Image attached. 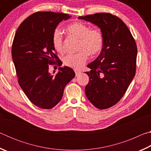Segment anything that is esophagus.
Here are the masks:
<instances>
[{
  "mask_svg": "<svg viewBox=\"0 0 151 151\" xmlns=\"http://www.w3.org/2000/svg\"><path fill=\"white\" fill-rule=\"evenodd\" d=\"M75 74H76V76H78V75H80V74L81 73V70H77V69H75Z\"/></svg>",
  "mask_w": 151,
  "mask_h": 151,
  "instance_id": "1",
  "label": "esophagus"
}]
</instances>
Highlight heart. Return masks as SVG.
I'll list each match as a JSON object with an SVG mask.
<instances>
[{
  "mask_svg": "<svg viewBox=\"0 0 151 151\" xmlns=\"http://www.w3.org/2000/svg\"><path fill=\"white\" fill-rule=\"evenodd\" d=\"M65 31L72 37L78 39V50L76 54L66 55L63 63L69 67L79 68L83 66L88 59V55L98 54L103 46V36L97 29H90L82 22H74L65 28ZM53 47L58 52H63V39L59 30L56 29L52 33Z\"/></svg>",
  "mask_w": 151,
  "mask_h": 151,
  "instance_id": "obj_1",
  "label": "heart"
}]
</instances>
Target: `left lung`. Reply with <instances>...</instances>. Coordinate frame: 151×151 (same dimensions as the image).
Segmentation results:
<instances>
[{
	"label": "left lung",
	"mask_w": 151,
	"mask_h": 151,
	"mask_svg": "<svg viewBox=\"0 0 151 151\" xmlns=\"http://www.w3.org/2000/svg\"><path fill=\"white\" fill-rule=\"evenodd\" d=\"M98 27L103 36L99 57L87 65L90 81L85 87L88 101L99 109H106L121 100L136 71L137 45L127 25L110 13L79 17Z\"/></svg>",
	"instance_id": "obj_1"
}]
</instances>
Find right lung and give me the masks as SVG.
Instances as JSON below:
<instances>
[{
  "mask_svg": "<svg viewBox=\"0 0 151 151\" xmlns=\"http://www.w3.org/2000/svg\"><path fill=\"white\" fill-rule=\"evenodd\" d=\"M70 17L61 12H35L20 24L15 34L12 58L19 85L39 108L50 109L57 105L65 86L75 76L72 68L66 66L58 68L55 75L48 72V65L56 59L62 65L53 47L52 33L61 21Z\"/></svg>",
  "mask_w": 151,
  "mask_h": 151,
  "instance_id": "add662e5",
  "label": "right lung"
}]
</instances>
